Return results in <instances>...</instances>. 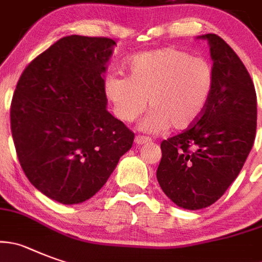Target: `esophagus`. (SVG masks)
I'll list each match as a JSON object with an SVG mask.
<instances>
[{
	"label": "esophagus",
	"instance_id": "esophagus-1",
	"mask_svg": "<svg viewBox=\"0 0 262 262\" xmlns=\"http://www.w3.org/2000/svg\"><path fill=\"white\" fill-rule=\"evenodd\" d=\"M150 139L147 138V136H141V135H138L135 138V144H138V145H143V144L145 143H149Z\"/></svg>",
	"mask_w": 262,
	"mask_h": 262
}]
</instances>
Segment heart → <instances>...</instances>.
I'll list each match as a JSON object with an SVG mask.
<instances>
[{
  "mask_svg": "<svg viewBox=\"0 0 262 262\" xmlns=\"http://www.w3.org/2000/svg\"><path fill=\"white\" fill-rule=\"evenodd\" d=\"M127 73L128 78L109 76L105 95L126 123L136 121L149 102L152 112L141 123L147 133L191 127L205 110L214 84L209 62L174 47L139 53L128 61Z\"/></svg>",
  "mask_w": 262,
  "mask_h": 262,
  "instance_id": "heart-1",
  "label": "heart"
}]
</instances>
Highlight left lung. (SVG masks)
<instances>
[{
    "label": "left lung",
    "mask_w": 262,
    "mask_h": 262,
    "mask_svg": "<svg viewBox=\"0 0 262 262\" xmlns=\"http://www.w3.org/2000/svg\"><path fill=\"white\" fill-rule=\"evenodd\" d=\"M210 45L214 84L200 118L161 143L157 181L181 208L214 204L236 179L252 149L257 126V97L246 66L225 40L201 36Z\"/></svg>",
    "instance_id": "obj_1"
}]
</instances>
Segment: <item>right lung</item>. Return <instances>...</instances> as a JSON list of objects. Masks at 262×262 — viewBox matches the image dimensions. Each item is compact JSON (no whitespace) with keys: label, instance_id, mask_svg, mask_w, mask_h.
<instances>
[{"label":"right lung","instance_id":"obj_1","mask_svg":"<svg viewBox=\"0 0 262 262\" xmlns=\"http://www.w3.org/2000/svg\"><path fill=\"white\" fill-rule=\"evenodd\" d=\"M114 40L59 38L25 69L10 107L11 134L28 181L61 204L106 183L135 134L106 110L104 73Z\"/></svg>","mask_w":262,"mask_h":262}]
</instances>
